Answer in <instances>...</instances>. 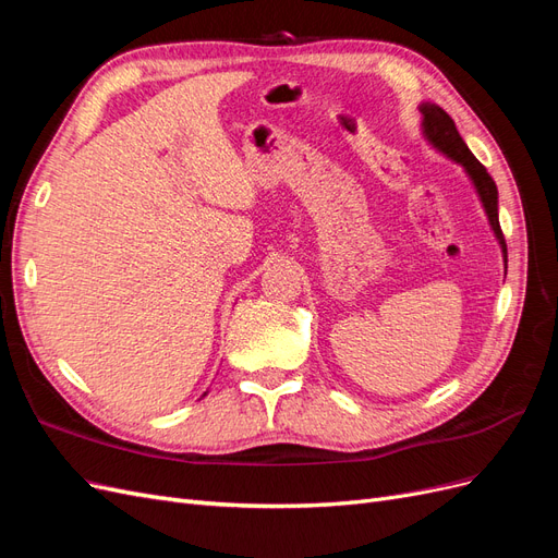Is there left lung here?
<instances>
[{"label": "left lung", "mask_w": 558, "mask_h": 558, "mask_svg": "<svg viewBox=\"0 0 558 558\" xmlns=\"http://www.w3.org/2000/svg\"><path fill=\"white\" fill-rule=\"evenodd\" d=\"M418 111H421V132H424V140L437 150V154H442L445 158L463 167V172L468 174L472 189H475V193L482 202L484 214L488 218V226H492L496 240L500 244L502 260L508 263V246H505V238H502L500 221H498V189H496L494 179L488 177L486 167L475 156H472V150L463 142L459 130H456V123L451 121V116L442 107H437L433 102H421Z\"/></svg>", "instance_id": "obj_1"}]
</instances>
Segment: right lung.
Here are the masks:
<instances>
[{
	"mask_svg": "<svg viewBox=\"0 0 558 558\" xmlns=\"http://www.w3.org/2000/svg\"><path fill=\"white\" fill-rule=\"evenodd\" d=\"M205 396H207V393H205Z\"/></svg>",
	"mask_w": 558,
	"mask_h": 558,
	"instance_id": "right-lung-1",
	"label": "right lung"
}]
</instances>
